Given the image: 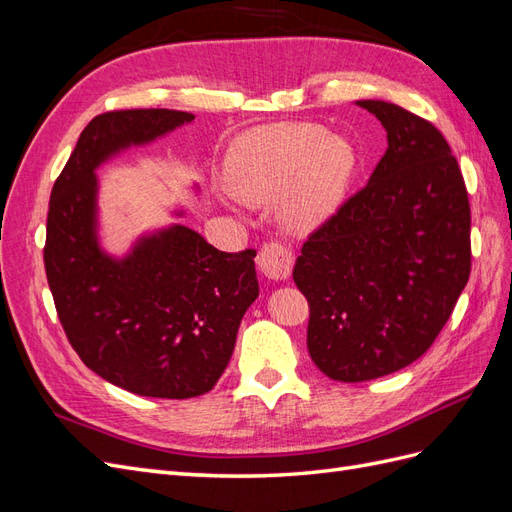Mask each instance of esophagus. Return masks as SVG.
I'll return each instance as SVG.
<instances>
[{"label":"esophagus","instance_id":"esophagus-1","mask_svg":"<svg viewBox=\"0 0 512 512\" xmlns=\"http://www.w3.org/2000/svg\"><path fill=\"white\" fill-rule=\"evenodd\" d=\"M258 269L265 273L269 280H288L290 273H292V265H294V256L290 247H286L284 243H265L260 247L258 252Z\"/></svg>","mask_w":512,"mask_h":512}]
</instances>
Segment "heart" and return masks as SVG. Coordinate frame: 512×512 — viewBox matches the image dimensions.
<instances>
[{
	"instance_id": "heart-1",
	"label": "heart",
	"mask_w": 512,
	"mask_h": 512,
	"mask_svg": "<svg viewBox=\"0 0 512 512\" xmlns=\"http://www.w3.org/2000/svg\"><path fill=\"white\" fill-rule=\"evenodd\" d=\"M356 151L314 123H273L247 132L228 160V179L241 200L269 205L282 198L288 228L312 232L344 205Z\"/></svg>"
}]
</instances>
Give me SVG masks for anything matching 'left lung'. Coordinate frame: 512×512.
<instances>
[{"mask_svg": "<svg viewBox=\"0 0 512 512\" xmlns=\"http://www.w3.org/2000/svg\"><path fill=\"white\" fill-rule=\"evenodd\" d=\"M356 106L376 115L389 147L292 271L309 303V356L339 382L389 376L423 356L472 267L468 192L446 138L397 104Z\"/></svg>", "mask_w": 512, "mask_h": 512, "instance_id": "1", "label": "left lung"}]
</instances>
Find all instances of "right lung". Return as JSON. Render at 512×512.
<instances>
[{
	"label": "right lung",
	"mask_w": 512,
	"mask_h": 512,
	"mask_svg": "<svg viewBox=\"0 0 512 512\" xmlns=\"http://www.w3.org/2000/svg\"><path fill=\"white\" fill-rule=\"evenodd\" d=\"M190 121L192 113L168 108L91 119L46 218L44 269L68 342L100 378L143 397L211 391L258 297L254 250L220 252L183 224L138 237L121 258L100 245L96 168Z\"/></svg>",
	"instance_id": "add662e5"
}]
</instances>
